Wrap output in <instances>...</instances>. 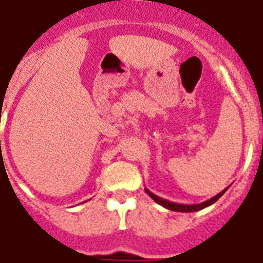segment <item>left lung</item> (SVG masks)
<instances>
[{
	"mask_svg": "<svg viewBox=\"0 0 263 263\" xmlns=\"http://www.w3.org/2000/svg\"><path fill=\"white\" fill-rule=\"evenodd\" d=\"M229 190V186L226 188V190H223L222 192H219L218 195H215L214 197H211L210 200H205L203 201V203H199V204H180V203H173V201H169L166 200V199H162V197L157 196V195H155L153 192H151V191L147 190V188H145V192H146L149 196L153 199V200L157 203V204L162 205V207L168 208V210H171V211H176V212H196V211H200V210H203V208L208 207V205L214 204L215 201L218 200L219 197L222 196L223 194H224L226 191Z\"/></svg>",
	"mask_w": 263,
	"mask_h": 263,
	"instance_id": "1",
	"label": "left lung"
}]
</instances>
